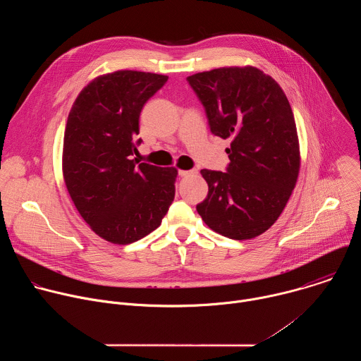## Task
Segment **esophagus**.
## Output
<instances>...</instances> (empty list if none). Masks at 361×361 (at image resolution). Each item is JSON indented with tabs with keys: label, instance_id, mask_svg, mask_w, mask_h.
<instances>
[{
	"label": "esophagus",
	"instance_id": "1",
	"mask_svg": "<svg viewBox=\"0 0 361 361\" xmlns=\"http://www.w3.org/2000/svg\"><path fill=\"white\" fill-rule=\"evenodd\" d=\"M178 174L181 177H187V176H192V174H197V170H180Z\"/></svg>",
	"mask_w": 361,
	"mask_h": 361
}]
</instances>
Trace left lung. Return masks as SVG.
<instances>
[{
  "mask_svg": "<svg viewBox=\"0 0 361 361\" xmlns=\"http://www.w3.org/2000/svg\"><path fill=\"white\" fill-rule=\"evenodd\" d=\"M212 133L230 138L226 173L201 170L209 184L197 213L213 231L248 240L280 217L300 173L294 114L280 84L252 66L221 67L187 77Z\"/></svg>",
  "mask_w": 361,
  "mask_h": 361,
  "instance_id": "8db88e82",
  "label": "left lung"
}]
</instances>
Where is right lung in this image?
<instances>
[{"label":"right lung","instance_id":"right-lung-1","mask_svg":"<svg viewBox=\"0 0 361 361\" xmlns=\"http://www.w3.org/2000/svg\"><path fill=\"white\" fill-rule=\"evenodd\" d=\"M169 77L120 70L95 77L75 98L63 142V176L80 216L101 238L134 243L156 230L176 194V167L130 160L140 113ZM141 140H138L140 142Z\"/></svg>","mask_w":361,"mask_h":361}]
</instances>
